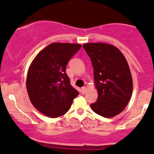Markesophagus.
I'll return each instance as SVG.
<instances>
[{"label": "esophagus", "instance_id": "esophagus-1", "mask_svg": "<svg viewBox=\"0 0 154 154\" xmlns=\"http://www.w3.org/2000/svg\"><path fill=\"white\" fill-rule=\"evenodd\" d=\"M86 91H87V88H86V87H82V94H85Z\"/></svg>", "mask_w": 154, "mask_h": 154}]
</instances>
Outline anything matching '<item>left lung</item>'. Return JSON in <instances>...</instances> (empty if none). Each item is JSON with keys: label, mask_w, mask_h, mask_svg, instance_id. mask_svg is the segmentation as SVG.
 <instances>
[{"label": "left lung", "mask_w": 154, "mask_h": 154, "mask_svg": "<svg viewBox=\"0 0 154 154\" xmlns=\"http://www.w3.org/2000/svg\"><path fill=\"white\" fill-rule=\"evenodd\" d=\"M85 51L91 60L98 97L91 103L92 110L105 118L122 112L132 93V78L122 52L105 43H87Z\"/></svg>", "instance_id": "left-lung-1"}]
</instances>
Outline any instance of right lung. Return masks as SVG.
Instances as JSON below:
<instances>
[{
  "mask_svg": "<svg viewBox=\"0 0 154 154\" xmlns=\"http://www.w3.org/2000/svg\"><path fill=\"white\" fill-rule=\"evenodd\" d=\"M82 45L52 43L38 53L29 66L26 88L32 105L51 118L65 114L79 91L70 84L66 67Z\"/></svg>",
  "mask_w": 154,
  "mask_h": 154,
  "instance_id": "right-lung-1",
  "label": "right lung"
}]
</instances>
